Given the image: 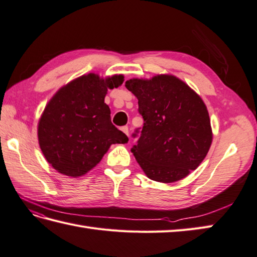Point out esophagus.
Wrapping results in <instances>:
<instances>
[{
    "instance_id": "esophagus-1",
    "label": "esophagus",
    "mask_w": 257,
    "mask_h": 257,
    "mask_svg": "<svg viewBox=\"0 0 257 257\" xmlns=\"http://www.w3.org/2000/svg\"><path fill=\"white\" fill-rule=\"evenodd\" d=\"M121 130L123 131V132H124L125 134H126V135L128 136V127H127V126H122Z\"/></svg>"
}]
</instances>
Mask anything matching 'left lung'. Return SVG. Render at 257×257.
<instances>
[{
    "label": "left lung",
    "mask_w": 257,
    "mask_h": 257,
    "mask_svg": "<svg viewBox=\"0 0 257 257\" xmlns=\"http://www.w3.org/2000/svg\"><path fill=\"white\" fill-rule=\"evenodd\" d=\"M126 87L139 100L144 119L136 161L148 178L178 181L195 170L207 156L212 130L206 104L188 84L175 76L158 75L150 80L130 79Z\"/></svg>",
    "instance_id": "left-lung-1"
}]
</instances>
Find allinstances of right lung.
I'll return each instance as SVG.
<instances>
[{"mask_svg":"<svg viewBox=\"0 0 257 257\" xmlns=\"http://www.w3.org/2000/svg\"><path fill=\"white\" fill-rule=\"evenodd\" d=\"M124 76H81L60 88L45 107L38 123V142L46 161L57 172L79 177L100 163L112 144L127 136L111 122L104 103L107 89L117 88Z\"/></svg>","mask_w":257,"mask_h":257,"instance_id":"obj_1","label":"right lung"}]
</instances>
